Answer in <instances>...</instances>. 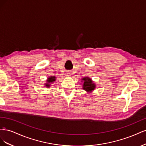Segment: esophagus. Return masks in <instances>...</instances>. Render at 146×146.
Returning a JSON list of instances; mask_svg holds the SVG:
<instances>
[{
    "label": "esophagus",
    "instance_id": "obj_1",
    "mask_svg": "<svg viewBox=\"0 0 146 146\" xmlns=\"http://www.w3.org/2000/svg\"><path fill=\"white\" fill-rule=\"evenodd\" d=\"M66 76H71V73H70V72H69V71L66 72Z\"/></svg>",
    "mask_w": 146,
    "mask_h": 146
}]
</instances>
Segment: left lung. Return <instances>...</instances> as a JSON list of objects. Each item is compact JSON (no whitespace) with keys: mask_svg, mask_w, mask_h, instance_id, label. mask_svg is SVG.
Returning a JSON list of instances; mask_svg holds the SVG:
<instances>
[{"mask_svg":"<svg viewBox=\"0 0 146 146\" xmlns=\"http://www.w3.org/2000/svg\"><path fill=\"white\" fill-rule=\"evenodd\" d=\"M82 80H84L83 89H84L86 91H91L92 90H94L95 88V85L94 83H92V81L91 80V78L86 77L83 78Z\"/></svg>","mask_w":146,"mask_h":146,"instance_id":"1","label":"left lung"}]
</instances>
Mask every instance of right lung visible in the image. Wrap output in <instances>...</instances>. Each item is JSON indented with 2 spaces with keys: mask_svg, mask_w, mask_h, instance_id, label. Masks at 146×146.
I'll return each instance as SVG.
<instances>
[{
  "mask_svg": "<svg viewBox=\"0 0 146 146\" xmlns=\"http://www.w3.org/2000/svg\"><path fill=\"white\" fill-rule=\"evenodd\" d=\"M55 80V76H54V77H50L49 78H48V80H47V83L46 84V86H47V87L50 86V83H52V82H54Z\"/></svg>",
  "mask_w": 146,
  "mask_h": 146,
  "instance_id": "obj_1",
  "label": "right lung"
}]
</instances>
